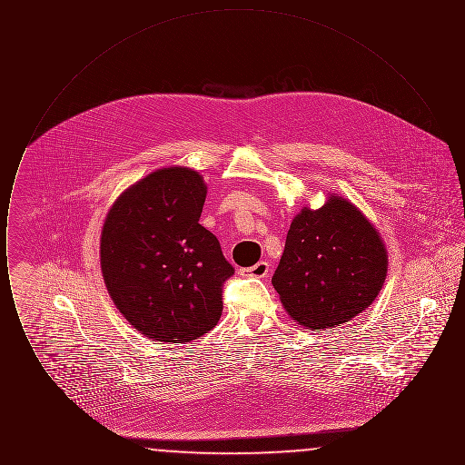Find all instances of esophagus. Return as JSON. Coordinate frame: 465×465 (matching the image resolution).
<instances>
[{
    "mask_svg": "<svg viewBox=\"0 0 465 465\" xmlns=\"http://www.w3.org/2000/svg\"><path fill=\"white\" fill-rule=\"evenodd\" d=\"M268 270H270L268 263H266V262H260V263L249 266V268H242L241 273H242V275H251V277H265L266 273H268Z\"/></svg>",
    "mask_w": 465,
    "mask_h": 465,
    "instance_id": "esophagus-1",
    "label": "esophagus"
}]
</instances>
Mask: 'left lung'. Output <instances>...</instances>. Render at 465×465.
I'll list each match as a JSON object with an SVG mask.
<instances>
[{
    "instance_id": "left-lung-1",
    "label": "left lung",
    "mask_w": 465,
    "mask_h": 465,
    "mask_svg": "<svg viewBox=\"0 0 465 465\" xmlns=\"http://www.w3.org/2000/svg\"><path fill=\"white\" fill-rule=\"evenodd\" d=\"M385 275L387 251L373 224L351 202L331 197L292 220L272 284L294 321L324 330L368 309Z\"/></svg>"
}]
</instances>
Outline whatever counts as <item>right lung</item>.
I'll list each match as a JSON object with an SVG mask.
<instances>
[{"instance_id": "right-lung-1", "label": "right lung", "mask_w": 465, "mask_h": 465, "mask_svg": "<svg viewBox=\"0 0 465 465\" xmlns=\"http://www.w3.org/2000/svg\"><path fill=\"white\" fill-rule=\"evenodd\" d=\"M205 184L184 167L160 169L113 203L101 268L114 305L141 334L184 343L211 331L235 268L200 224Z\"/></svg>"}]
</instances>
